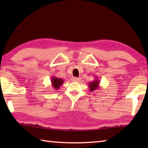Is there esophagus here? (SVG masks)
<instances>
[{"label":"esophagus","mask_w":148,"mask_h":148,"mask_svg":"<svg viewBox=\"0 0 148 148\" xmlns=\"http://www.w3.org/2000/svg\"><path fill=\"white\" fill-rule=\"evenodd\" d=\"M72 82H79L80 81V78H79V77H73L72 78Z\"/></svg>","instance_id":"34e87169"}]
</instances>
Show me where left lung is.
<instances>
[{"label":"left lung","instance_id":"left-lung-1","mask_svg":"<svg viewBox=\"0 0 148 148\" xmlns=\"http://www.w3.org/2000/svg\"><path fill=\"white\" fill-rule=\"evenodd\" d=\"M99 84H100V80L98 77H96L94 81L91 82L89 83V91H94L95 90L99 88Z\"/></svg>","mask_w":148,"mask_h":148}]
</instances>
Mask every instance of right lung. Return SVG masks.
Returning <instances> with one entry per match:
<instances>
[{
  "mask_svg": "<svg viewBox=\"0 0 148 148\" xmlns=\"http://www.w3.org/2000/svg\"><path fill=\"white\" fill-rule=\"evenodd\" d=\"M51 83L52 87L55 89V90H57L60 88V87L64 83V80L62 78H58V77L53 76L51 77Z\"/></svg>",
  "mask_w": 148,
  "mask_h": 148,
  "instance_id": "obj_1",
  "label": "right lung"
}]
</instances>
